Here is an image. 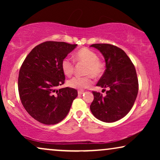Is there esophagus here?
Masks as SVG:
<instances>
[{
	"mask_svg": "<svg viewBox=\"0 0 160 160\" xmlns=\"http://www.w3.org/2000/svg\"><path fill=\"white\" fill-rule=\"evenodd\" d=\"M78 94L79 95H82V94H84V91H78Z\"/></svg>",
	"mask_w": 160,
	"mask_h": 160,
	"instance_id": "esophagus-1",
	"label": "esophagus"
}]
</instances>
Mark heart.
<instances>
[{"label": "heart", "instance_id": "heart-1", "mask_svg": "<svg viewBox=\"0 0 160 160\" xmlns=\"http://www.w3.org/2000/svg\"><path fill=\"white\" fill-rule=\"evenodd\" d=\"M74 60L78 63L83 62L87 65L84 74L89 76L84 77L76 76L71 78L67 82V85L71 88L76 89L88 88L92 84L91 76L94 78H99L103 73V63L98 59V54L88 48H82L78 50L74 55ZM61 68L65 76H71L74 71L73 62L68 58H64L61 62Z\"/></svg>", "mask_w": 160, "mask_h": 160}]
</instances>
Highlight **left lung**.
I'll use <instances>...</instances> for the list:
<instances>
[{"mask_svg":"<svg viewBox=\"0 0 160 160\" xmlns=\"http://www.w3.org/2000/svg\"><path fill=\"white\" fill-rule=\"evenodd\" d=\"M90 47L99 50L106 61V69L97 86L108 88L106 96L92 92L91 112L100 121L114 122L128 114L136 100L138 92L136 71L120 48L108 43H95Z\"/></svg>","mask_w":160,"mask_h":160,"instance_id":"1","label":"left lung"}]
</instances>
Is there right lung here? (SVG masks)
I'll use <instances>...</instances> for the list:
<instances>
[{
	"mask_svg": "<svg viewBox=\"0 0 160 160\" xmlns=\"http://www.w3.org/2000/svg\"><path fill=\"white\" fill-rule=\"evenodd\" d=\"M77 44L46 41L36 46L26 57L19 70L18 90L26 111L44 124H55L68 113L76 89H56L65 82L61 62Z\"/></svg>",
	"mask_w": 160,
	"mask_h": 160,
	"instance_id": "1",
	"label": "right lung"
}]
</instances>
